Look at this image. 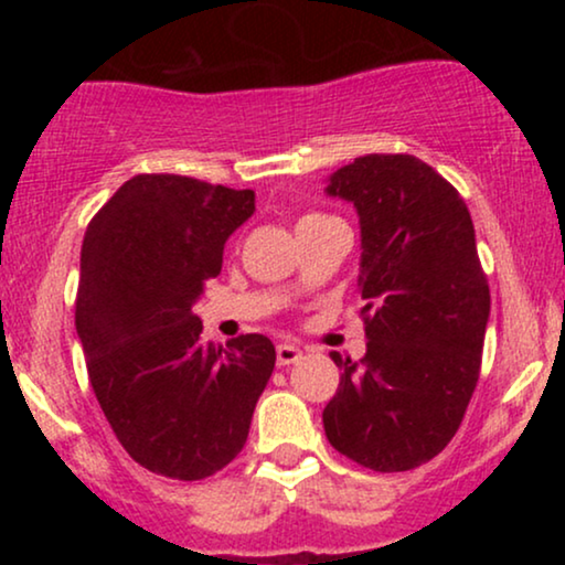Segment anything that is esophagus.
<instances>
[{
    "label": "esophagus",
    "mask_w": 565,
    "mask_h": 565,
    "mask_svg": "<svg viewBox=\"0 0 565 565\" xmlns=\"http://www.w3.org/2000/svg\"><path fill=\"white\" fill-rule=\"evenodd\" d=\"M302 359V350L297 345H291V342H281V345L276 348V361L278 366H289V364H297V361Z\"/></svg>",
    "instance_id": "esophagus-1"
}]
</instances>
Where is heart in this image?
<instances>
[{
    "label": "heart",
    "instance_id": "b5f03b06",
    "mask_svg": "<svg viewBox=\"0 0 565 565\" xmlns=\"http://www.w3.org/2000/svg\"><path fill=\"white\" fill-rule=\"evenodd\" d=\"M323 215H316V212H310V215H305L302 220H300V223H308V220H321Z\"/></svg>",
    "mask_w": 565,
    "mask_h": 565
}]
</instances>
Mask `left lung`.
Listing matches in <instances>:
<instances>
[{
	"mask_svg": "<svg viewBox=\"0 0 565 565\" xmlns=\"http://www.w3.org/2000/svg\"><path fill=\"white\" fill-rule=\"evenodd\" d=\"M361 217L364 359L332 361L329 444L361 468L430 462L462 425L478 385L491 295L468 204L408 153H366L327 188Z\"/></svg>",
	"mask_w": 565,
	"mask_h": 565,
	"instance_id": "obj_1",
	"label": "left lung"
}]
</instances>
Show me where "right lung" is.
Masks as SVG:
<instances>
[{"mask_svg": "<svg viewBox=\"0 0 565 565\" xmlns=\"http://www.w3.org/2000/svg\"><path fill=\"white\" fill-rule=\"evenodd\" d=\"M255 191L185 174H135L89 220L76 332L108 425L135 462L201 481L244 449L276 366L265 334L201 340L191 305L223 268Z\"/></svg>", "mask_w": 565, "mask_h": 565, "instance_id": "add662e5", "label": "right lung"}]
</instances>
